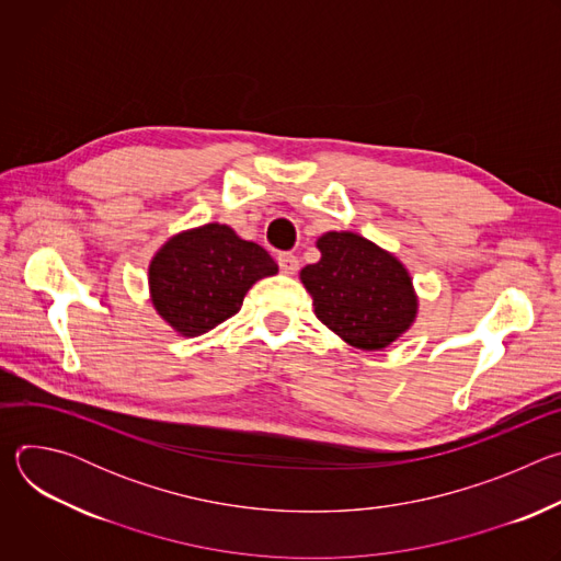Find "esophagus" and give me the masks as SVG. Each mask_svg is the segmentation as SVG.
Listing matches in <instances>:
<instances>
[{"label":"esophagus","instance_id":"esophagus-1","mask_svg":"<svg viewBox=\"0 0 561 561\" xmlns=\"http://www.w3.org/2000/svg\"><path fill=\"white\" fill-rule=\"evenodd\" d=\"M277 264H279V271H282L284 275H295L297 268H299V260H297V255H293V253H279V255H277Z\"/></svg>","mask_w":561,"mask_h":561}]
</instances>
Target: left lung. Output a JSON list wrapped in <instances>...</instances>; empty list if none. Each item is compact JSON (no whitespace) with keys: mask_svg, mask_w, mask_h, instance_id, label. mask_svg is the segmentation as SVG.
I'll return each mask as SVG.
<instances>
[{"mask_svg":"<svg viewBox=\"0 0 561 561\" xmlns=\"http://www.w3.org/2000/svg\"><path fill=\"white\" fill-rule=\"evenodd\" d=\"M322 260L301 271L314 314L348 344L386 348L415 319L417 299L407 268L355 232L317 239Z\"/></svg>","mask_w":561,"mask_h":561,"instance_id":"8db88e82","label":"left lung"}]
</instances>
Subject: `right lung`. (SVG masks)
Instances as JSON below:
<instances>
[{
	"mask_svg": "<svg viewBox=\"0 0 561 561\" xmlns=\"http://www.w3.org/2000/svg\"><path fill=\"white\" fill-rule=\"evenodd\" d=\"M277 273L275 260L232 228L206 224L182 232L150 264L157 312L188 337L204 335L232 317L249 288Z\"/></svg>",
	"mask_w": 561,
	"mask_h": 561,
	"instance_id": "right-lung-1",
	"label": "right lung"
}]
</instances>
